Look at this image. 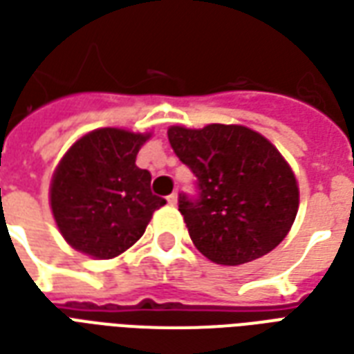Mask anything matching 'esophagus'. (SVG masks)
Returning a JSON list of instances; mask_svg holds the SVG:
<instances>
[{
	"label": "esophagus",
	"mask_w": 354,
	"mask_h": 354,
	"mask_svg": "<svg viewBox=\"0 0 354 354\" xmlns=\"http://www.w3.org/2000/svg\"><path fill=\"white\" fill-rule=\"evenodd\" d=\"M167 201H169V205H176L178 195H176V193H170L169 197H167Z\"/></svg>",
	"instance_id": "34e87169"
}]
</instances>
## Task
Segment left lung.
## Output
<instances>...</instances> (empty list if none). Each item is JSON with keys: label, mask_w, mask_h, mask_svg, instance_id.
<instances>
[{"label": "left lung", "mask_w": 354, "mask_h": 354, "mask_svg": "<svg viewBox=\"0 0 354 354\" xmlns=\"http://www.w3.org/2000/svg\"><path fill=\"white\" fill-rule=\"evenodd\" d=\"M178 159L197 178V195H180L193 245L220 266H241L271 252L296 220L294 172L260 132L241 124L170 127Z\"/></svg>", "instance_id": "left-lung-1"}]
</instances>
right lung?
Returning a JSON list of instances; mask_svg holds the SVG:
<instances>
[{"instance_id": "right-lung-1", "label": "right lung", "mask_w": 354, "mask_h": 354, "mask_svg": "<svg viewBox=\"0 0 354 354\" xmlns=\"http://www.w3.org/2000/svg\"><path fill=\"white\" fill-rule=\"evenodd\" d=\"M149 134L98 129L73 144L55 170L50 208L68 245L115 258L138 241L167 201L151 193V174L136 167Z\"/></svg>"}]
</instances>
